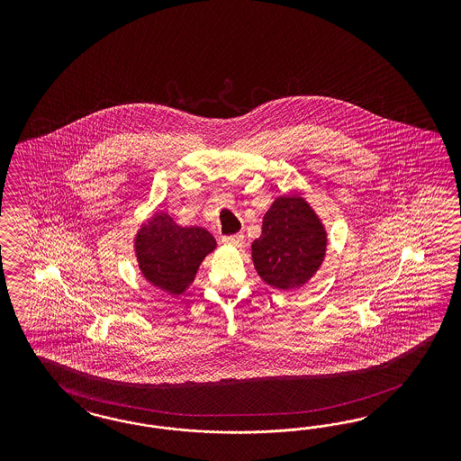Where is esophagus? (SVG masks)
<instances>
[{"label": "esophagus", "mask_w": 461, "mask_h": 461, "mask_svg": "<svg viewBox=\"0 0 461 461\" xmlns=\"http://www.w3.org/2000/svg\"><path fill=\"white\" fill-rule=\"evenodd\" d=\"M223 241L226 245H233V247H241L243 245V241H245V237L241 235V233H237V235H230V237H223Z\"/></svg>", "instance_id": "1"}]
</instances>
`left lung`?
Masks as SVG:
<instances>
[{
	"label": "left lung",
	"instance_id": "8db88e82",
	"mask_svg": "<svg viewBox=\"0 0 461 461\" xmlns=\"http://www.w3.org/2000/svg\"><path fill=\"white\" fill-rule=\"evenodd\" d=\"M326 251V233L301 195H282L267 211L251 258L268 285L289 291L314 276Z\"/></svg>",
	"mask_w": 461,
	"mask_h": 461
}]
</instances>
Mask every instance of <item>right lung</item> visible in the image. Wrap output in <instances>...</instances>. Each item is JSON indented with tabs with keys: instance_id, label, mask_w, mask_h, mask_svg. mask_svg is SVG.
<instances>
[{
	"instance_id": "obj_1",
	"label": "right lung",
	"mask_w": 461,
	"mask_h": 461,
	"mask_svg": "<svg viewBox=\"0 0 461 461\" xmlns=\"http://www.w3.org/2000/svg\"><path fill=\"white\" fill-rule=\"evenodd\" d=\"M137 258L145 279L162 291L181 295L216 241L204 228H181L167 212H157L140 228Z\"/></svg>"
}]
</instances>
